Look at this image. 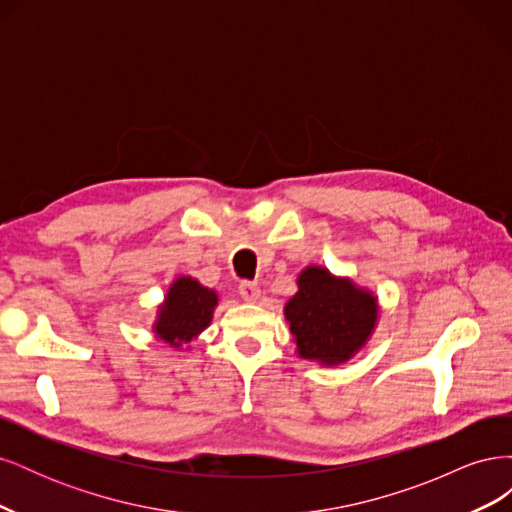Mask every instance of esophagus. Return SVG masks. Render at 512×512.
I'll use <instances>...</instances> for the list:
<instances>
[{
    "instance_id": "34e87169",
    "label": "esophagus",
    "mask_w": 512,
    "mask_h": 512,
    "mask_svg": "<svg viewBox=\"0 0 512 512\" xmlns=\"http://www.w3.org/2000/svg\"><path fill=\"white\" fill-rule=\"evenodd\" d=\"M239 294H241L243 301L254 303L260 297V286L256 282H241L239 284Z\"/></svg>"
}]
</instances>
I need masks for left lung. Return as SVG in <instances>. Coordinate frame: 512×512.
Segmentation results:
<instances>
[{
	"mask_svg": "<svg viewBox=\"0 0 512 512\" xmlns=\"http://www.w3.org/2000/svg\"><path fill=\"white\" fill-rule=\"evenodd\" d=\"M297 286L284 305L297 354L324 367L350 361L374 335L380 316L376 294L318 265L305 267Z\"/></svg>",
	"mask_w": 512,
	"mask_h": 512,
	"instance_id": "8db88e82",
	"label": "left lung"
}]
</instances>
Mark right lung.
I'll return each mask as SVG.
<instances>
[{
  "instance_id": "obj_1",
  "label": "right lung",
  "mask_w": 512,
  "mask_h": 512,
  "mask_svg": "<svg viewBox=\"0 0 512 512\" xmlns=\"http://www.w3.org/2000/svg\"><path fill=\"white\" fill-rule=\"evenodd\" d=\"M215 307H218V292L190 275H179L158 305L153 333L170 348L179 350L209 327Z\"/></svg>"
}]
</instances>
